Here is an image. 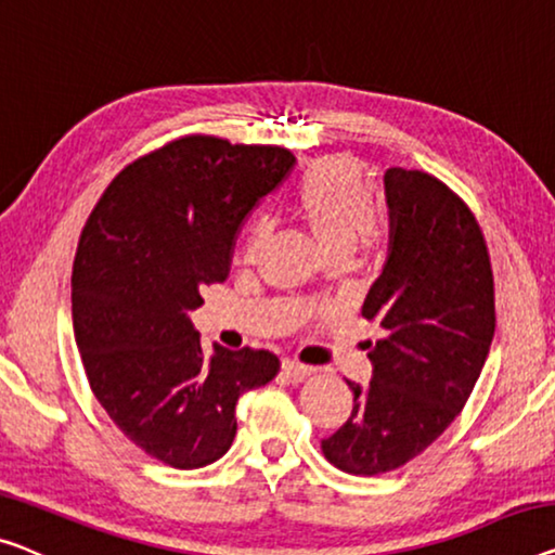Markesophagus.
I'll return each instance as SVG.
<instances>
[{
    "mask_svg": "<svg viewBox=\"0 0 555 555\" xmlns=\"http://www.w3.org/2000/svg\"><path fill=\"white\" fill-rule=\"evenodd\" d=\"M281 369H284V374L288 378H296V382H301V378L313 374L311 366H306V363H299V361H294V359H286L284 366H281Z\"/></svg>",
    "mask_w": 555,
    "mask_h": 555,
    "instance_id": "obj_1",
    "label": "esophagus"
}]
</instances>
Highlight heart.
Segmentation results:
<instances>
[{
    "instance_id": "1",
    "label": "heart",
    "mask_w": 555,
    "mask_h": 555,
    "mask_svg": "<svg viewBox=\"0 0 555 555\" xmlns=\"http://www.w3.org/2000/svg\"><path fill=\"white\" fill-rule=\"evenodd\" d=\"M288 206L326 249H376L384 242V227L374 219V194L361 167L349 156H324L313 162L296 181ZM269 236V224L256 219L246 229L244 259H254Z\"/></svg>"
}]
</instances>
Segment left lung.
Here are the masks:
<instances>
[{"instance_id":"1","label":"left lung","mask_w":555,"mask_h":555,"mask_svg":"<svg viewBox=\"0 0 555 555\" xmlns=\"http://www.w3.org/2000/svg\"><path fill=\"white\" fill-rule=\"evenodd\" d=\"M388 256L361 306L376 326L366 341L369 386L351 384L353 409L321 441L353 476L416 459L441 436L481 376L495 331L493 271L474 211L426 171L384 173Z\"/></svg>"}]
</instances>
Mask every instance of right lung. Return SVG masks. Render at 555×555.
<instances>
[{
    "instance_id": "right-lung-1",
    "label": "right lung",
    "mask_w": 555,
    "mask_h": 555,
    "mask_svg": "<svg viewBox=\"0 0 555 555\" xmlns=\"http://www.w3.org/2000/svg\"><path fill=\"white\" fill-rule=\"evenodd\" d=\"M294 164L281 146L181 137L121 169L81 231L72 321L89 386L129 441L173 468L224 456L236 401L279 374L263 349L214 344L206 357L189 311L227 281L238 227Z\"/></svg>"
}]
</instances>
